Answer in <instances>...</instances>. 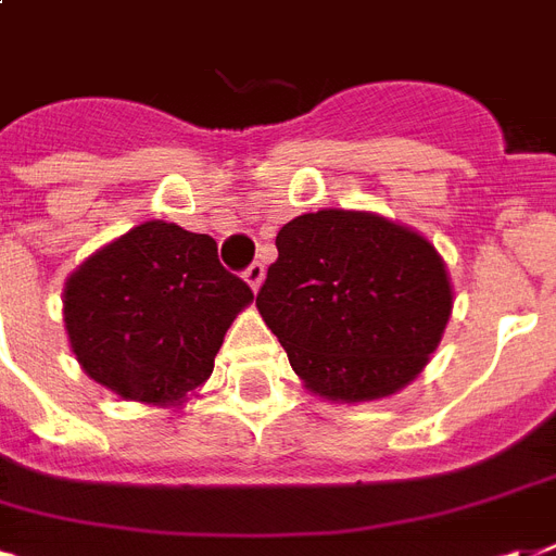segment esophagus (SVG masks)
<instances>
[{"mask_svg":"<svg viewBox=\"0 0 556 556\" xmlns=\"http://www.w3.org/2000/svg\"><path fill=\"white\" fill-rule=\"evenodd\" d=\"M244 279H248V286L253 288V291H260V286L265 282V265H262V262H253V265L244 270Z\"/></svg>","mask_w":556,"mask_h":556,"instance_id":"34e87169","label":"esophagus"}]
</instances>
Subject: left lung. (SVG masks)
Wrapping results in <instances>:
<instances>
[{"instance_id": "obj_1", "label": "left lung", "mask_w": 556, "mask_h": 556, "mask_svg": "<svg viewBox=\"0 0 556 556\" xmlns=\"http://www.w3.org/2000/svg\"><path fill=\"white\" fill-rule=\"evenodd\" d=\"M256 294L308 391L370 402L429 364L452 315V282L426 236L376 212L317 210L277 232Z\"/></svg>"}]
</instances>
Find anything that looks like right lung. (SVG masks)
<instances>
[{"mask_svg":"<svg viewBox=\"0 0 556 556\" xmlns=\"http://www.w3.org/2000/svg\"><path fill=\"white\" fill-rule=\"evenodd\" d=\"M253 300L215 239L146 222L96 250L63 286L72 353L122 400L180 405L210 379L224 334Z\"/></svg>","mask_w":556,"mask_h":556,"instance_id":"right-lung-1","label":"right lung"}]
</instances>
